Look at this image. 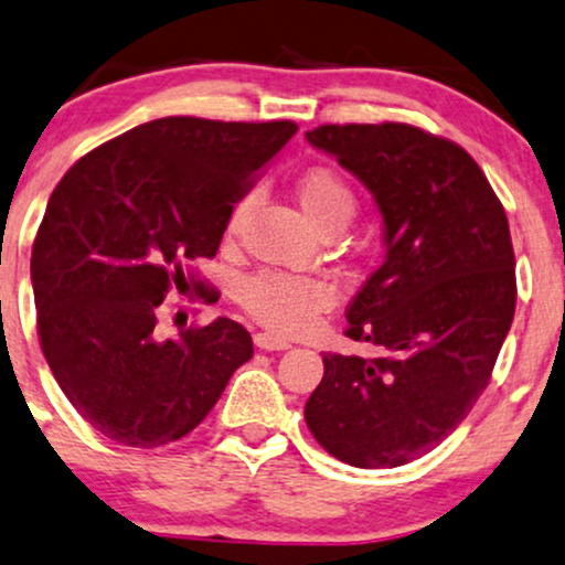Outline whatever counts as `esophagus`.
I'll use <instances>...</instances> for the list:
<instances>
[{
    "mask_svg": "<svg viewBox=\"0 0 565 565\" xmlns=\"http://www.w3.org/2000/svg\"><path fill=\"white\" fill-rule=\"evenodd\" d=\"M255 344H257V348H260V350H265V352H274V350H289V348H291L289 339L270 334V331H257V334H255Z\"/></svg>",
    "mask_w": 565,
    "mask_h": 565,
    "instance_id": "esophagus-1",
    "label": "esophagus"
}]
</instances>
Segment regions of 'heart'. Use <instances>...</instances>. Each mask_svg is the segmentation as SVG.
<instances>
[{"label": "heart", "instance_id": "heart-1", "mask_svg": "<svg viewBox=\"0 0 565 565\" xmlns=\"http://www.w3.org/2000/svg\"><path fill=\"white\" fill-rule=\"evenodd\" d=\"M297 202L318 231H342L358 210V196L342 175L329 168H312L297 181ZM247 205L234 210L228 234H236ZM337 291L329 281L316 276H295L281 270H263L249 276L239 287V305L257 323L278 334H302L318 316L334 308Z\"/></svg>", "mask_w": 565, "mask_h": 565}]
</instances>
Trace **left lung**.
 Listing matches in <instances>:
<instances>
[{
    "label": "left lung",
    "instance_id": "1",
    "mask_svg": "<svg viewBox=\"0 0 565 565\" xmlns=\"http://www.w3.org/2000/svg\"><path fill=\"white\" fill-rule=\"evenodd\" d=\"M305 136L365 183L386 244L344 329L382 355L323 352L305 420L342 463L405 466L471 413L511 331L515 257L505 207L463 147L424 128L331 124Z\"/></svg>",
    "mask_w": 565,
    "mask_h": 565
}]
</instances>
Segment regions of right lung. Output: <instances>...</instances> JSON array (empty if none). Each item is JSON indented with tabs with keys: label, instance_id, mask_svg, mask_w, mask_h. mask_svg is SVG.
Listing matches in <instances>:
<instances>
[{
	"label": "right lung",
	"instance_id": "obj_1",
	"mask_svg": "<svg viewBox=\"0 0 565 565\" xmlns=\"http://www.w3.org/2000/svg\"><path fill=\"white\" fill-rule=\"evenodd\" d=\"M297 124L158 118L84 154L46 202L31 281L42 352L94 429L128 447L186 437L253 337L231 318L158 337V308L215 257L234 205Z\"/></svg>",
	"mask_w": 565,
	"mask_h": 565
}]
</instances>
